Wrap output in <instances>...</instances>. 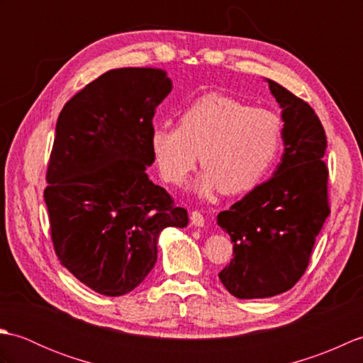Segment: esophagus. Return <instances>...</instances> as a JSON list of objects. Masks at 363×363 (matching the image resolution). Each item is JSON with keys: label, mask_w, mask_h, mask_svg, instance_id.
<instances>
[{"label": "esophagus", "mask_w": 363, "mask_h": 363, "mask_svg": "<svg viewBox=\"0 0 363 363\" xmlns=\"http://www.w3.org/2000/svg\"><path fill=\"white\" fill-rule=\"evenodd\" d=\"M190 221H191V225L196 226V228H203L204 223H206L204 215L201 212H198V211H194L190 213Z\"/></svg>", "instance_id": "esophagus-1"}]
</instances>
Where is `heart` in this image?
Here are the masks:
<instances>
[{"instance_id":"heart-1","label":"heart","mask_w":363,"mask_h":363,"mask_svg":"<svg viewBox=\"0 0 363 363\" xmlns=\"http://www.w3.org/2000/svg\"><path fill=\"white\" fill-rule=\"evenodd\" d=\"M284 138L281 115L234 96L209 94L182 112L179 128L154 126L151 151L160 176L179 186L198 162L195 189L203 196L218 187L235 195L252 189L272 167Z\"/></svg>"}]
</instances>
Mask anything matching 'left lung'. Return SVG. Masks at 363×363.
<instances>
[{
  "mask_svg": "<svg viewBox=\"0 0 363 363\" xmlns=\"http://www.w3.org/2000/svg\"><path fill=\"white\" fill-rule=\"evenodd\" d=\"M282 107L284 154L272 179L254 187L218 226L234 243V259L218 273L230 295L269 298L290 290L304 274L320 230L330 213L326 134L304 99L267 79Z\"/></svg>",
  "mask_w": 363,
  "mask_h": 363,
  "instance_id": "obj_1",
  "label": "left lung"
}]
</instances>
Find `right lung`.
Returning a JSON list of instances; mask_svg holds the SVG:
<instances>
[{
	"label": "right lung",
	"instance_id": "obj_1",
	"mask_svg": "<svg viewBox=\"0 0 363 363\" xmlns=\"http://www.w3.org/2000/svg\"><path fill=\"white\" fill-rule=\"evenodd\" d=\"M172 91L159 68H117L59 113L43 198L56 256L106 296L134 290L157 260V238L187 211L150 181L152 117Z\"/></svg>",
	"mask_w": 363,
	"mask_h": 363
}]
</instances>
